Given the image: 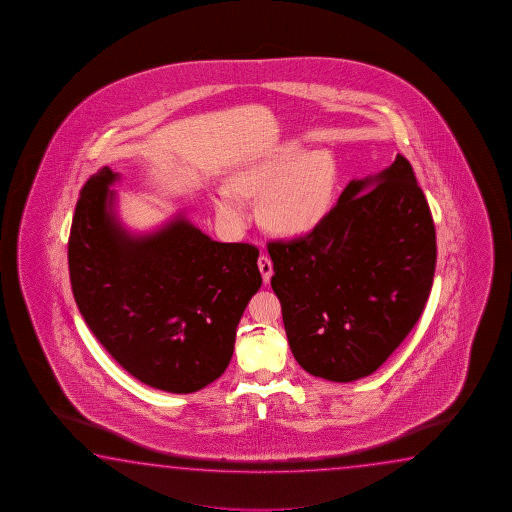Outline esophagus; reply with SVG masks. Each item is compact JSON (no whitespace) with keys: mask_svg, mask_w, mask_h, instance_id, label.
<instances>
[{"mask_svg":"<svg viewBox=\"0 0 512 512\" xmlns=\"http://www.w3.org/2000/svg\"><path fill=\"white\" fill-rule=\"evenodd\" d=\"M258 267H260L263 283H265V285H269L270 278H272V261H270L269 256L261 254L260 258H258Z\"/></svg>","mask_w":512,"mask_h":512,"instance_id":"esophagus-1","label":"esophagus"}]
</instances>
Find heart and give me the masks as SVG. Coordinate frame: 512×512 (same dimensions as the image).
I'll list each match as a JSON object with an SVG mask.
<instances>
[{"mask_svg":"<svg viewBox=\"0 0 512 512\" xmlns=\"http://www.w3.org/2000/svg\"><path fill=\"white\" fill-rule=\"evenodd\" d=\"M337 188V163L330 150L301 152L294 143L272 148L234 168L227 186L213 195L218 217L240 226L242 197H260V220L272 233L304 236L330 215Z\"/></svg>","mask_w":512,"mask_h":512,"instance_id":"b5f03b06","label":"heart"}]
</instances>
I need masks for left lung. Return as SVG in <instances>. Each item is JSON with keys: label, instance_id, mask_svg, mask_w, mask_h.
<instances>
[{"label": "left lung", "instance_id": "left-lung-1", "mask_svg": "<svg viewBox=\"0 0 512 512\" xmlns=\"http://www.w3.org/2000/svg\"><path fill=\"white\" fill-rule=\"evenodd\" d=\"M267 249L295 360L330 382L373 374L416 326L434 283V220L401 154L349 182L313 233Z\"/></svg>", "mask_w": 512, "mask_h": 512}]
</instances>
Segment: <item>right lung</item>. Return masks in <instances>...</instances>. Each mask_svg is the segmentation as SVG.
Wrapping results in <instances>:
<instances>
[{
    "label": "right lung",
    "mask_w": 512,
    "mask_h": 512,
    "mask_svg": "<svg viewBox=\"0 0 512 512\" xmlns=\"http://www.w3.org/2000/svg\"><path fill=\"white\" fill-rule=\"evenodd\" d=\"M118 179L104 166L80 191L68 242L78 310L139 382L174 394L204 389L231 362L238 322L260 290V251L215 242L182 213L130 233L116 215Z\"/></svg>",
    "instance_id": "add662e5"
}]
</instances>
